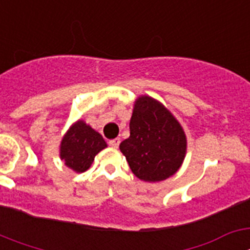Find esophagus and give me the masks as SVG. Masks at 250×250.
Returning <instances> with one entry per match:
<instances>
[{
	"label": "esophagus",
	"mask_w": 250,
	"mask_h": 250,
	"mask_svg": "<svg viewBox=\"0 0 250 250\" xmlns=\"http://www.w3.org/2000/svg\"><path fill=\"white\" fill-rule=\"evenodd\" d=\"M109 145L111 147H119V145H120V139H112V140L109 141Z\"/></svg>",
	"instance_id": "esophagus-1"
}]
</instances>
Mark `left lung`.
<instances>
[{"label":"left lung","mask_w":250,"mask_h":250,"mask_svg":"<svg viewBox=\"0 0 250 250\" xmlns=\"http://www.w3.org/2000/svg\"><path fill=\"white\" fill-rule=\"evenodd\" d=\"M187 135L167 107L141 95L134 103L130 136L120 144L134 175L156 183L173 176L187 155Z\"/></svg>","instance_id":"8db88e82"}]
</instances>
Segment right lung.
<instances>
[{"mask_svg":"<svg viewBox=\"0 0 250 250\" xmlns=\"http://www.w3.org/2000/svg\"><path fill=\"white\" fill-rule=\"evenodd\" d=\"M107 146L96 130L83 120H77L68 127L60 144V159L75 173H83L91 167L95 156Z\"/></svg>","mask_w":250,"mask_h":250,"instance_id":"right-lung-1","label":"right lung"}]
</instances>
